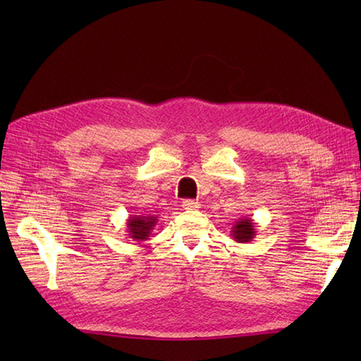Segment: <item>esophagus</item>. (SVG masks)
<instances>
[{"label":"esophagus","instance_id":"34e87169","mask_svg":"<svg viewBox=\"0 0 361 361\" xmlns=\"http://www.w3.org/2000/svg\"><path fill=\"white\" fill-rule=\"evenodd\" d=\"M200 204H199V202H195V200H191V199H188V200H183L182 202V207L183 209H197Z\"/></svg>","mask_w":361,"mask_h":361}]
</instances>
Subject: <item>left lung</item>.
I'll use <instances>...</instances> for the list:
<instances>
[{"mask_svg": "<svg viewBox=\"0 0 361 361\" xmlns=\"http://www.w3.org/2000/svg\"><path fill=\"white\" fill-rule=\"evenodd\" d=\"M256 236L255 223L250 218H241L232 227V238L236 243H250Z\"/></svg>", "mask_w": 361, "mask_h": 361, "instance_id": "1", "label": "left lung"}]
</instances>
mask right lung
Instances as JSON below:
<instances>
[{
	"label": "right lung",
	"mask_w": 361,
	"mask_h": 361,
	"mask_svg": "<svg viewBox=\"0 0 361 361\" xmlns=\"http://www.w3.org/2000/svg\"><path fill=\"white\" fill-rule=\"evenodd\" d=\"M158 218L154 215L149 216H141V215H133L128 218V233L129 238H133L134 241H146L149 239L152 231L157 226Z\"/></svg>",
	"instance_id": "1"
}]
</instances>
